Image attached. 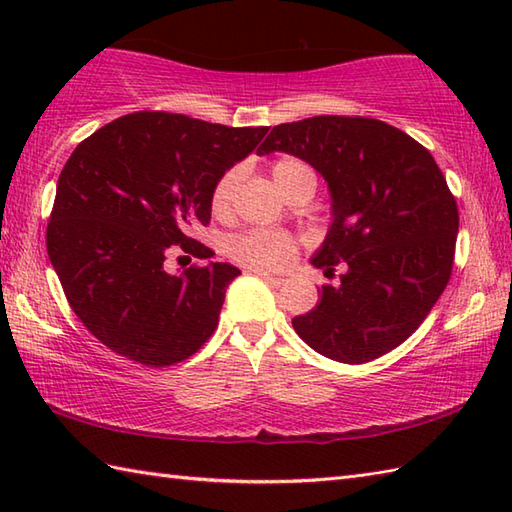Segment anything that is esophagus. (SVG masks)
Instances as JSON below:
<instances>
[{
	"instance_id": "1",
	"label": "esophagus",
	"mask_w": 512,
	"mask_h": 512,
	"mask_svg": "<svg viewBox=\"0 0 512 512\" xmlns=\"http://www.w3.org/2000/svg\"><path fill=\"white\" fill-rule=\"evenodd\" d=\"M250 273H255L257 277H262L264 281H268L270 286H284L286 284V279L284 277H275V275H270V273H264V270H250Z\"/></svg>"
}]
</instances>
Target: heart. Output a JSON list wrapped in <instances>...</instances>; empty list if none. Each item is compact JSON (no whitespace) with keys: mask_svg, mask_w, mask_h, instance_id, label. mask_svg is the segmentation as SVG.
Returning a JSON list of instances; mask_svg holds the SVG:
<instances>
[{"mask_svg":"<svg viewBox=\"0 0 512 512\" xmlns=\"http://www.w3.org/2000/svg\"><path fill=\"white\" fill-rule=\"evenodd\" d=\"M273 178L281 187V191L288 193L297 187L299 182L310 180L317 184L314 171L299 158H277L273 162ZM239 182V169H228L220 178H217L215 187L211 191V211L215 215H226L231 211V204L237 191ZM297 253V242L288 233L268 231V228H253V231L239 233L228 242V255L233 262L257 268V270H279L288 266Z\"/></svg>","mask_w":512,"mask_h":512,"instance_id":"b5f03b06","label":"heart"}]
</instances>
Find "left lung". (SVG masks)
Segmentation results:
<instances>
[{"mask_svg":"<svg viewBox=\"0 0 512 512\" xmlns=\"http://www.w3.org/2000/svg\"><path fill=\"white\" fill-rule=\"evenodd\" d=\"M306 160L332 195V226L310 262L334 273L321 301L292 319L314 352L361 365L418 330L447 288L458 239V204L436 160L398 127L365 116L281 123L257 149Z\"/></svg>","mask_w":512,"mask_h":512,"instance_id":"1","label":"left lung"}]
</instances>
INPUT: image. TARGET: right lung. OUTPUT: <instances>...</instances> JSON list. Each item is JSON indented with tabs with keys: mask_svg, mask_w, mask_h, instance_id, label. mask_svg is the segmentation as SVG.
<instances>
[{
	"mask_svg": "<svg viewBox=\"0 0 512 512\" xmlns=\"http://www.w3.org/2000/svg\"><path fill=\"white\" fill-rule=\"evenodd\" d=\"M266 132L134 112L76 145L57 182L46 246L70 308L112 352L167 367L211 339L239 268L215 262L171 275L165 259L173 246L213 255L191 231L211 220L217 178Z\"/></svg>",
	"mask_w": 512,
	"mask_h": 512,
	"instance_id": "right-lung-1",
	"label": "right lung"
}]
</instances>
